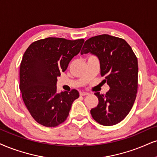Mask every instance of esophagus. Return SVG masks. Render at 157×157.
I'll use <instances>...</instances> for the list:
<instances>
[{"label":"esophagus","instance_id":"esophagus-1","mask_svg":"<svg viewBox=\"0 0 157 157\" xmlns=\"http://www.w3.org/2000/svg\"><path fill=\"white\" fill-rule=\"evenodd\" d=\"M88 94H89V93L86 92H84V91H83V92H80V95H82V96L88 95Z\"/></svg>","mask_w":157,"mask_h":157}]
</instances>
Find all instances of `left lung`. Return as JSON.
Returning <instances> with one entry per match:
<instances>
[{"label": "left lung", "mask_w": 157, "mask_h": 157, "mask_svg": "<svg viewBox=\"0 0 157 157\" xmlns=\"http://www.w3.org/2000/svg\"><path fill=\"white\" fill-rule=\"evenodd\" d=\"M88 53L99 59L100 74L110 87L105 94L94 93L99 102L90 113L100 124H117L127 117L136 98L138 59L126 40L107 34L86 40L81 55Z\"/></svg>", "instance_id": "obj_1"}]
</instances>
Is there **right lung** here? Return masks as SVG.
I'll list each match as a JSON object with an SVG mask.
<instances>
[{
	"label": "right lung",
	"instance_id": "obj_1",
	"mask_svg": "<svg viewBox=\"0 0 157 157\" xmlns=\"http://www.w3.org/2000/svg\"><path fill=\"white\" fill-rule=\"evenodd\" d=\"M84 42L46 38L32 43L25 51L19 70V90L29 112L40 124L54 127L64 122L79 97L76 90L57 93V82Z\"/></svg>",
	"mask_w": 157,
	"mask_h": 157
}]
</instances>
